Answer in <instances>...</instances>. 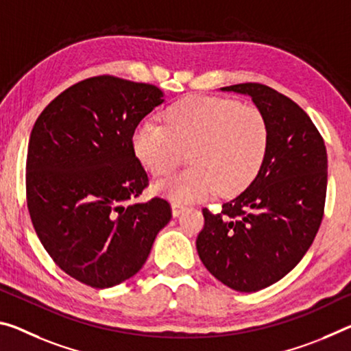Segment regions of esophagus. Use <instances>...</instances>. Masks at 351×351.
Listing matches in <instances>:
<instances>
[{
	"mask_svg": "<svg viewBox=\"0 0 351 351\" xmlns=\"http://www.w3.org/2000/svg\"><path fill=\"white\" fill-rule=\"evenodd\" d=\"M186 209H187V208H186L184 204H181V203H171V213H173L175 217H178L181 213H184Z\"/></svg>",
	"mask_w": 351,
	"mask_h": 351,
	"instance_id": "1",
	"label": "esophagus"
}]
</instances>
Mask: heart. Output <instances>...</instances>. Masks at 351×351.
I'll return each instance as SVG.
<instances>
[{
	"mask_svg": "<svg viewBox=\"0 0 351 351\" xmlns=\"http://www.w3.org/2000/svg\"><path fill=\"white\" fill-rule=\"evenodd\" d=\"M267 142L259 109L217 97L181 99L167 109L165 126L145 119L132 134L137 158L154 176L171 173L187 153L192 165L156 184V192L175 202L245 191L263 167Z\"/></svg>",
	"mask_w": 351,
	"mask_h": 351,
	"instance_id": "heart-1",
	"label": "heart"
}]
</instances>
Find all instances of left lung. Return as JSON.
Here are the masks:
<instances>
[{"label":"left lung","instance_id":"obj_1","mask_svg":"<svg viewBox=\"0 0 351 351\" xmlns=\"http://www.w3.org/2000/svg\"><path fill=\"white\" fill-rule=\"evenodd\" d=\"M221 90L252 97L269 142L252 184L220 213L203 209L197 250L225 286L256 292L286 276L314 242L325 213L326 148L309 115L275 88L243 82Z\"/></svg>","mask_w":351,"mask_h":351}]
</instances>
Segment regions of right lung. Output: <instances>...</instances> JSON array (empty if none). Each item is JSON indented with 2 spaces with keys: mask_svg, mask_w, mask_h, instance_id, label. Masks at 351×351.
Wrapping results in <instances>:
<instances>
[{
  "mask_svg": "<svg viewBox=\"0 0 351 351\" xmlns=\"http://www.w3.org/2000/svg\"><path fill=\"white\" fill-rule=\"evenodd\" d=\"M153 84L101 75L64 90L36 120L26 156V203L51 259L80 282L106 289L134 276L170 203L125 204L148 187L132 134L162 103Z\"/></svg>",
  "mask_w": 351,
  "mask_h": 351,
  "instance_id": "right-lung-1",
  "label": "right lung"
}]
</instances>
